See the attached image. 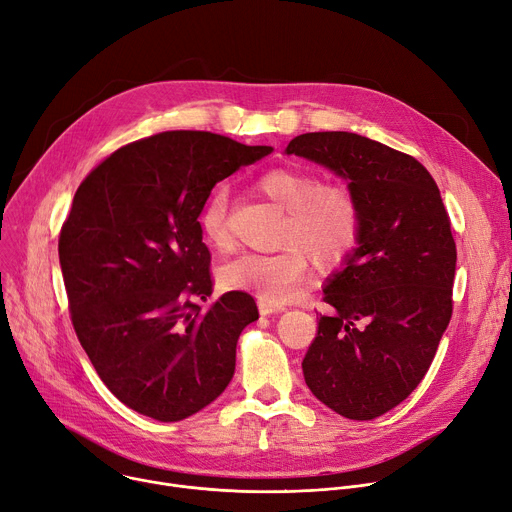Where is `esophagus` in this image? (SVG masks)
I'll return each instance as SVG.
<instances>
[{"instance_id":"34e87169","label":"esophagus","mask_w":512,"mask_h":512,"mask_svg":"<svg viewBox=\"0 0 512 512\" xmlns=\"http://www.w3.org/2000/svg\"><path fill=\"white\" fill-rule=\"evenodd\" d=\"M258 310L262 316H270V314H279L285 312L283 304H275V302H268V299H258Z\"/></svg>"}]
</instances>
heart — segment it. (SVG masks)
Here are the masks:
<instances>
[{"instance_id": "1", "label": "heart", "mask_w": 512, "mask_h": 512, "mask_svg": "<svg viewBox=\"0 0 512 512\" xmlns=\"http://www.w3.org/2000/svg\"><path fill=\"white\" fill-rule=\"evenodd\" d=\"M258 190L287 210L281 250L273 254L244 252L219 270V281L231 291H250L268 302H285L302 289L308 258L318 268L341 264L362 235V208L343 184H322L320 175L299 167H275L256 179ZM229 192L219 186L200 210V231L217 250L231 246L227 227Z\"/></svg>"}]
</instances>
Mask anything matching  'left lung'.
<instances>
[{
	"mask_svg": "<svg viewBox=\"0 0 512 512\" xmlns=\"http://www.w3.org/2000/svg\"><path fill=\"white\" fill-rule=\"evenodd\" d=\"M287 155L328 167L362 208V235L328 279L302 368L314 397L349 419H374L426 376L453 316L457 246L440 190L411 155L351 132L295 136Z\"/></svg>",
	"mask_w": 512,
	"mask_h": 512,
	"instance_id": "obj_1",
	"label": "left lung"
}]
</instances>
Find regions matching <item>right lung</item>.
Segmentation results:
<instances>
[{
  "instance_id": "1",
  "label": "right lung",
  "mask_w": 512,
  "mask_h": 512,
  "mask_svg": "<svg viewBox=\"0 0 512 512\" xmlns=\"http://www.w3.org/2000/svg\"><path fill=\"white\" fill-rule=\"evenodd\" d=\"M273 153L175 130L117 148L76 190L59 233L72 324L90 364L130 409L179 422L213 403L258 320L244 291L213 295L200 210L217 182Z\"/></svg>"
}]
</instances>
